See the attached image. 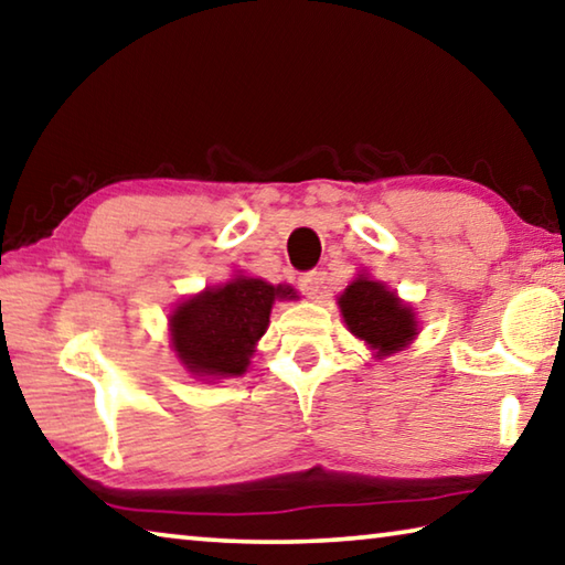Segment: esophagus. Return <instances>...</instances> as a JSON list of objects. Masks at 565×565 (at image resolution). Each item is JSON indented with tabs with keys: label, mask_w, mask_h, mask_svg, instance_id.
Wrapping results in <instances>:
<instances>
[{
	"label": "esophagus",
	"mask_w": 565,
	"mask_h": 565,
	"mask_svg": "<svg viewBox=\"0 0 565 565\" xmlns=\"http://www.w3.org/2000/svg\"><path fill=\"white\" fill-rule=\"evenodd\" d=\"M299 289L309 296V299H317L321 289V274L319 271H306L299 276Z\"/></svg>",
	"instance_id": "esophagus-1"
}]
</instances>
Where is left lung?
Returning <instances> with one entry per match:
<instances>
[{"mask_svg": "<svg viewBox=\"0 0 565 565\" xmlns=\"http://www.w3.org/2000/svg\"><path fill=\"white\" fill-rule=\"evenodd\" d=\"M339 309L349 331L366 341L379 359L406 349L418 333L414 309L401 301L396 291L386 289V284L369 279L366 274H359V279L347 286L339 296Z\"/></svg>", "mask_w": 565, "mask_h": 565, "instance_id": "1", "label": "left lung"}]
</instances>
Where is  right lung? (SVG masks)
<instances>
[{
	"mask_svg": "<svg viewBox=\"0 0 565 565\" xmlns=\"http://www.w3.org/2000/svg\"><path fill=\"white\" fill-rule=\"evenodd\" d=\"M276 299H299L291 286L236 274L181 301L169 317L171 347L196 379L242 376L269 327Z\"/></svg>",
	"mask_w": 565,
	"mask_h": 565,
	"instance_id": "right-lung-1",
	"label": "right lung"
}]
</instances>
